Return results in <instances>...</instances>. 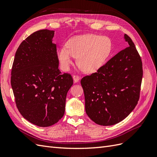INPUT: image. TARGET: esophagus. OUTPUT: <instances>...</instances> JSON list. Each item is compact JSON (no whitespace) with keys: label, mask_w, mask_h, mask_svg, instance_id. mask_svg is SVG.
<instances>
[{"label":"esophagus","mask_w":157,"mask_h":157,"mask_svg":"<svg viewBox=\"0 0 157 157\" xmlns=\"http://www.w3.org/2000/svg\"><path fill=\"white\" fill-rule=\"evenodd\" d=\"M73 78L75 82H78L80 80V77L77 75H75L73 76Z\"/></svg>","instance_id":"34e87169"}]
</instances>
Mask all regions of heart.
Returning <instances> with one entry per match:
<instances>
[{"label": "heart", "mask_w": 157, "mask_h": 157, "mask_svg": "<svg viewBox=\"0 0 157 157\" xmlns=\"http://www.w3.org/2000/svg\"><path fill=\"white\" fill-rule=\"evenodd\" d=\"M67 48H61L58 52L61 67L69 70L74 57L77 58V64L83 71L92 73L105 63L111 50V42L106 36L86 35L70 39Z\"/></svg>", "instance_id": "heart-1"}]
</instances>
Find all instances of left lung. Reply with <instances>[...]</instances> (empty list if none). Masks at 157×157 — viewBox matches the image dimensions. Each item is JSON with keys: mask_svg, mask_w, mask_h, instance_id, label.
I'll return each mask as SVG.
<instances>
[{"mask_svg": "<svg viewBox=\"0 0 157 157\" xmlns=\"http://www.w3.org/2000/svg\"><path fill=\"white\" fill-rule=\"evenodd\" d=\"M124 39L129 46L113 56L96 73L80 80L86 113L99 125L111 126L124 120L140 99L142 61L130 37L125 34Z\"/></svg>", "mask_w": 157, "mask_h": 157, "instance_id": "obj_1", "label": "left lung"}]
</instances>
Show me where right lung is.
Segmentation results:
<instances>
[{"instance_id": "add662e5", "label": "right lung", "mask_w": 157, "mask_h": 157, "mask_svg": "<svg viewBox=\"0 0 157 157\" xmlns=\"http://www.w3.org/2000/svg\"><path fill=\"white\" fill-rule=\"evenodd\" d=\"M54 31L32 33L19 46L11 72V86L18 111L32 124L48 127L64 115L65 100L73 80L61 74Z\"/></svg>"}]
</instances>
